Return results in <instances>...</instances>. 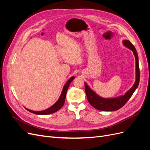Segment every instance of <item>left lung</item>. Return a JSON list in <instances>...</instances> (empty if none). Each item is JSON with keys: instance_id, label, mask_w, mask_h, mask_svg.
Instances as JSON below:
<instances>
[{"instance_id": "left-lung-1", "label": "left lung", "mask_w": 150, "mask_h": 150, "mask_svg": "<svg viewBox=\"0 0 150 150\" xmlns=\"http://www.w3.org/2000/svg\"><path fill=\"white\" fill-rule=\"evenodd\" d=\"M124 46L126 47L129 48L133 52L134 55L135 56L136 59V81L134 84L133 86L128 92H127L123 96L117 97L116 98H110L105 99L101 98L95 93L93 90L90 89V88L84 83L85 86V91L86 96H87L89 104L93 107H94L96 110L100 111H116L119 109L122 108L125 104L128 102V101L132 96L135 90L138 88L139 83V62H138V56L134 46L133 45L129 40H123Z\"/></svg>"}]
</instances>
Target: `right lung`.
Here are the masks:
<instances>
[{"instance_id": "obj_1", "label": "right lung", "mask_w": 150, "mask_h": 150, "mask_svg": "<svg viewBox=\"0 0 150 150\" xmlns=\"http://www.w3.org/2000/svg\"><path fill=\"white\" fill-rule=\"evenodd\" d=\"M74 77L72 76L69 80L67 81V82L64 86V88H63L61 94L59 98L58 101L55 104H54V105H52L51 107L49 108L48 109H47V110H46L40 111H34L29 110H28V109H26V108L25 109L28 111H29V112L34 113V114L40 115H46L52 114V113H54V112L57 111L58 110H59L63 106V105H64L67 89H68V88H69L70 83L72 82V81L74 79Z\"/></svg>"}]
</instances>
